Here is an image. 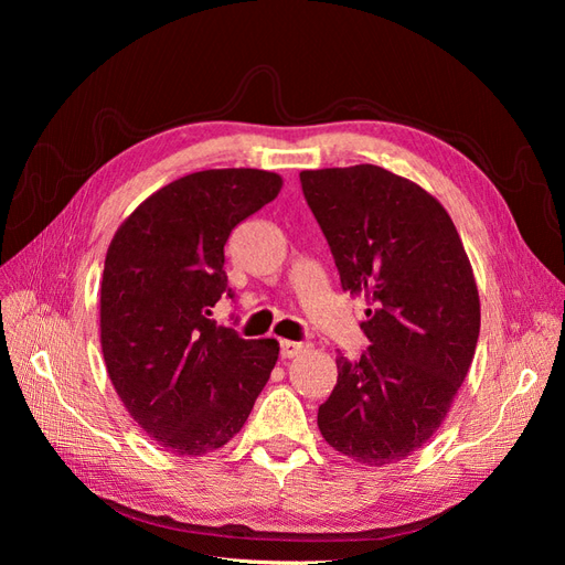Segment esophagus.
<instances>
[{
	"label": "esophagus",
	"instance_id": "obj_1",
	"mask_svg": "<svg viewBox=\"0 0 565 565\" xmlns=\"http://www.w3.org/2000/svg\"><path fill=\"white\" fill-rule=\"evenodd\" d=\"M306 349H309V344H303V341H289V339L280 341V355L282 358H295V355L303 353Z\"/></svg>",
	"mask_w": 565,
	"mask_h": 565
}]
</instances>
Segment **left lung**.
<instances>
[{
    "label": "left lung",
    "mask_w": 565,
    "mask_h": 565,
    "mask_svg": "<svg viewBox=\"0 0 565 565\" xmlns=\"http://www.w3.org/2000/svg\"><path fill=\"white\" fill-rule=\"evenodd\" d=\"M299 179L341 289L367 299L370 349L337 358L318 429L361 465H396L438 431L471 367L481 301L469 256L446 207L384 167L306 169Z\"/></svg>",
    "instance_id": "obj_1"
}]
</instances>
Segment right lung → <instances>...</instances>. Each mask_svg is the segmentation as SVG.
Returning a JSON list of instances; mask_svg holds the SVG:
<instances>
[{"label":"right lung","mask_w":565,"mask_h":565,"mask_svg":"<svg viewBox=\"0 0 565 565\" xmlns=\"http://www.w3.org/2000/svg\"><path fill=\"white\" fill-rule=\"evenodd\" d=\"M264 169L172 181L113 235L100 280V349L131 419L167 452L207 455L243 429L278 361L276 339H243L210 316L228 292L231 231L276 200Z\"/></svg>","instance_id":"1"}]
</instances>
